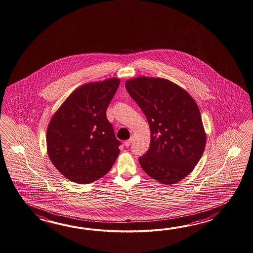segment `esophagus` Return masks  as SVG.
Segmentation results:
<instances>
[{
    "label": "esophagus",
    "mask_w": 253,
    "mask_h": 253,
    "mask_svg": "<svg viewBox=\"0 0 253 253\" xmlns=\"http://www.w3.org/2000/svg\"><path fill=\"white\" fill-rule=\"evenodd\" d=\"M132 141H133V138H132V137H131V138H130V139L126 140V142H125V145H126V146H127V147H128V146H130V145H131V143H132Z\"/></svg>",
    "instance_id": "1"
}]
</instances>
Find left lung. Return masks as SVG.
<instances>
[{
  "label": "left lung",
  "instance_id": "1",
  "mask_svg": "<svg viewBox=\"0 0 253 253\" xmlns=\"http://www.w3.org/2000/svg\"><path fill=\"white\" fill-rule=\"evenodd\" d=\"M126 88L150 126L149 148L138 158L143 170L164 184L186 177L206 144L202 117L193 97L160 78L139 77L126 81Z\"/></svg>",
  "mask_w": 253,
  "mask_h": 253
}]
</instances>
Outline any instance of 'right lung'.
<instances>
[{
	"instance_id": "obj_1",
	"label": "right lung",
	"mask_w": 253,
	"mask_h": 253,
	"mask_svg": "<svg viewBox=\"0 0 253 253\" xmlns=\"http://www.w3.org/2000/svg\"><path fill=\"white\" fill-rule=\"evenodd\" d=\"M119 79L80 86L50 120L47 149L50 161L65 177L90 183L113 167L121 142L106 111L119 88Z\"/></svg>"
}]
</instances>
